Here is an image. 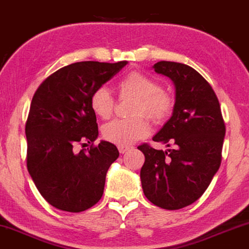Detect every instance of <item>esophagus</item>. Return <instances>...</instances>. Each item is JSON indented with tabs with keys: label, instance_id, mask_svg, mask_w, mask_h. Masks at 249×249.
Returning a JSON list of instances; mask_svg holds the SVG:
<instances>
[{
	"label": "esophagus",
	"instance_id": "34e87169",
	"mask_svg": "<svg viewBox=\"0 0 249 249\" xmlns=\"http://www.w3.org/2000/svg\"><path fill=\"white\" fill-rule=\"evenodd\" d=\"M119 151L120 153H125L127 151H129V150H131L133 148H130V146H122V145H119Z\"/></svg>",
	"mask_w": 249,
	"mask_h": 249
}]
</instances>
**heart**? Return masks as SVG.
<instances>
[{
  "instance_id": "obj_1",
  "label": "heart",
  "mask_w": 249,
  "mask_h": 249,
  "mask_svg": "<svg viewBox=\"0 0 249 249\" xmlns=\"http://www.w3.org/2000/svg\"><path fill=\"white\" fill-rule=\"evenodd\" d=\"M120 96L135 98L131 114L137 115L128 120H113L103 127L104 139L116 145H130L150 131V125L144 118L148 116L156 124H162L173 113L176 100L168 92L161 90L160 84L140 71H131L118 83ZM90 106L94 114L108 119L114 109V98L106 88L100 87L92 92Z\"/></svg>"
}]
</instances>
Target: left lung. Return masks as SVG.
I'll list each match as a JSON object with an SVG mask.
<instances>
[{
	"instance_id": "8db88e82",
	"label": "left lung",
	"mask_w": 249,
	"mask_h": 249,
	"mask_svg": "<svg viewBox=\"0 0 249 249\" xmlns=\"http://www.w3.org/2000/svg\"><path fill=\"white\" fill-rule=\"evenodd\" d=\"M152 68L176 88L173 114L152 139L172 148L162 151L146 143L137 148L145 156L141 181L151 203L178 210L197 201L218 171L225 124L218 98L195 69L170 61Z\"/></svg>"
}]
</instances>
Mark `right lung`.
<instances>
[{
    "label": "right lung",
    "mask_w": 249,
    "mask_h": 249,
    "mask_svg": "<svg viewBox=\"0 0 249 249\" xmlns=\"http://www.w3.org/2000/svg\"><path fill=\"white\" fill-rule=\"evenodd\" d=\"M84 61L63 67L36 89L25 124L26 165L39 193L56 209L81 213L101 198L106 173L119 157L100 141L90 97L127 64ZM90 148L76 153L77 143Z\"/></svg>",
    "instance_id": "obj_1"
}]
</instances>
